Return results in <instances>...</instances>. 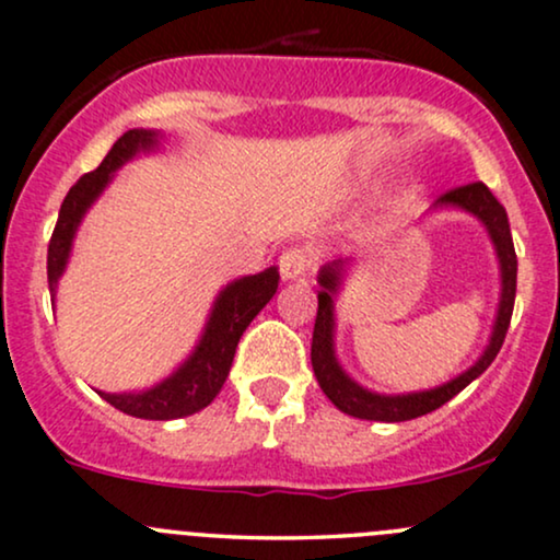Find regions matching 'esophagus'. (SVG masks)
<instances>
[{
	"instance_id": "1",
	"label": "esophagus",
	"mask_w": 560,
	"mask_h": 560,
	"mask_svg": "<svg viewBox=\"0 0 560 560\" xmlns=\"http://www.w3.org/2000/svg\"><path fill=\"white\" fill-rule=\"evenodd\" d=\"M313 266H316V255L307 247H289L279 258V271L287 281L305 279V276L313 271Z\"/></svg>"
}]
</instances>
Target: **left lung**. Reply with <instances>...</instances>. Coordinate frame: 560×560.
I'll use <instances>...</instances> for the list:
<instances>
[{
  "mask_svg": "<svg viewBox=\"0 0 560 560\" xmlns=\"http://www.w3.org/2000/svg\"><path fill=\"white\" fill-rule=\"evenodd\" d=\"M436 205H453V208L466 210V213L477 215L490 231V240L498 249L500 260V305H498V318H494L490 345H487L485 355L479 358L471 369L464 371L460 376H455L453 382L442 384V387L427 389V392H410V395H376V392L363 389L361 384L352 382L345 374L342 365L337 363L334 355V294L339 289V279L347 260H334L329 266L320 268L318 284L324 287L318 292V313H316V326H313V345H311V363L316 371V378L324 389V395L337 405L339 410L347 416H355V419L365 421H410L419 419V416L432 413V410L442 408L447 400H453L460 389H466L474 378L485 374L494 361V355L500 352V347L505 342V331L511 326L513 316V300H516V249H513V236L511 226H508V213L503 205L494 199V195L487 189L481 182L455 186L436 199Z\"/></svg>",
  "mask_w": 560,
  "mask_h": 560,
  "instance_id": "left-lung-1",
  "label": "left lung"
}]
</instances>
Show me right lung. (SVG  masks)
Instances as JSON below:
<instances>
[{"label":"right lung","mask_w":560,"mask_h":560,"mask_svg":"<svg viewBox=\"0 0 560 560\" xmlns=\"http://www.w3.org/2000/svg\"><path fill=\"white\" fill-rule=\"evenodd\" d=\"M155 131H144V128L126 131L124 137L115 141L113 150L100 163V168L86 173V176H81L79 182L70 186L68 197L62 199L57 226L47 249V279L52 298L57 279H60L68 266L70 247H73L75 229H79L83 213L92 208V202L110 184L113 173L120 165L128 163L137 152L155 150ZM276 289H279V271L276 268H266L262 273L231 281L218 294L213 311H210L208 326H205L202 339H199L195 352L165 382H160L158 387L147 392H137V395H131V392L128 395H107V392H100V395L113 408L150 421L184 419V416L208 408L215 400L218 392H221L223 382H226L231 363H234L236 345H240L244 329L266 307V302L273 298Z\"/></svg>","instance_id":"right-lung-1"}]
</instances>
